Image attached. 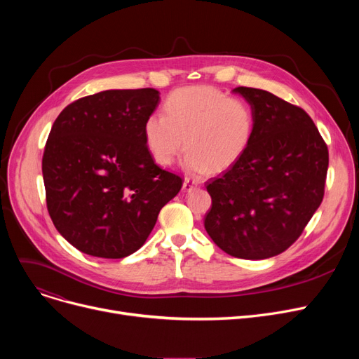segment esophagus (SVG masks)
Returning a JSON list of instances; mask_svg holds the SVG:
<instances>
[{"mask_svg":"<svg viewBox=\"0 0 359 359\" xmlns=\"http://www.w3.org/2000/svg\"><path fill=\"white\" fill-rule=\"evenodd\" d=\"M195 187H198V183L195 180L184 179V182H183V191L184 192H191V191L195 189Z\"/></svg>","mask_w":359,"mask_h":359,"instance_id":"34e87169","label":"esophagus"}]
</instances>
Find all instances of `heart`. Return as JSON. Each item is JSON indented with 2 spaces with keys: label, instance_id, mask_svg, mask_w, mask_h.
<instances>
[{
  "label": "heart",
  "instance_id": "b5f03b06",
  "mask_svg": "<svg viewBox=\"0 0 359 359\" xmlns=\"http://www.w3.org/2000/svg\"><path fill=\"white\" fill-rule=\"evenodd\" d=\"M164 113L144 122L148 153L163 167L187 148L183 167L192 175L227 172L249 149L255 134L252 107L210 86L183 87L164 103Z\"/></svg>",
  "mask_w": 359,
  "mask_h": 359
}]
</instances>
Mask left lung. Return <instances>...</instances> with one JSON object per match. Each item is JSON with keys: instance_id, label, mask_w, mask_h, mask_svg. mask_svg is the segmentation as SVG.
<instances>
[{"instance_id": "left-lung-1", "label": "left lung", "mask_w": 359, "mask_h": 359, "mask_svg": "<svg viewBox=\"0 0 359 359\" xmlns=\"http://www.w3.org/2000/svg\"><path fill=\"white\" fill-rule=\"evenodd\" d=\"M233 93L250 104L255 134L234 167L206 182L205 230L234 257L268 259L291 246L322 203L329 151L301 107L259 88Z\"/></svg>"}]
</instances>
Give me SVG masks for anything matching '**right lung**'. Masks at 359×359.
<instances>
[{"label": "right lung", "mask_w": 359, "mask_h": 359, "mask_svg": "<svg viewBox=\"0 0 359 359\" xmlns=\"http://www.w3.org/2000/svg\"><path fill=\"white\" fill-rule=\"evenodd\" d=\"M160 103L154 88L106 90L68 104L46 141V205L60 234L80 252L122 259L153 231L182 177L160 168L144 122Z\"/></svg>", "instance_id": "right-lung-1"}]
</instances>
